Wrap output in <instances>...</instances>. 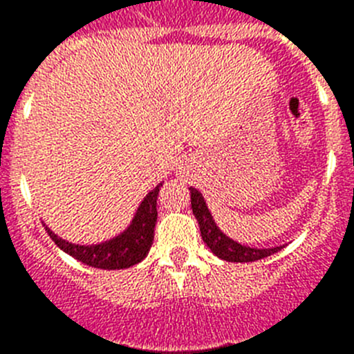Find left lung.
Returning <instances> with one entry per match:
<instances>
[{"mask_svg":"<svg viewBox=\"0 0 354 354\" xmlns=\"http://www.w3.org/2000/svg\"><path fill=\"white\" fill-rule=\"evenodd\" d=\"M189 193H192V209L195 218L198 220L200 225V234H202V239H204L205 245L212 250L214 255H218L220 259L228 262H253L261 261L264 257H270L273 253H277L278 248H270V250H257L250 248V246H243L236 241L228 239L227 236L220 232V228L216 227L214 221L211 218V212H209L207 205L204 202V196L196 192L195 187H189Z\"/></svg>","mask_w":354,"mask_h":354,"instance_id":"8db88e82","label":"left lung"}]
</instances>
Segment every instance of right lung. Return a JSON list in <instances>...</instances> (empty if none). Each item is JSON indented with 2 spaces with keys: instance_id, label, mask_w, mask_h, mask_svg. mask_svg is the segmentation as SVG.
<instances>
[{
  "instance_id": "obj_1",
  "label": "right lung",
  "mask_w": 354,
  "mask_h": 354,
  "mask_svg": "<svg viewBox=\"0 0 354 354\" xmlns=\"http://www.w3.org/2000/svg\"><path fill=\"white\" fill-rule=\"evenodd\" d=\"M162 184H159L156 189L145 196V200L140 205L138 212L134 216V221L126 232L115 239L102 243L95 246H80L67 243L62 237L55 234L46 227L49 237L60 246L65 253L71 257L77 259L80 262L99 270H124L131 266L138 264L147 252L150 250V245L154 241V227L158 221V195Z\"/></svg>"
}]
</instances>
